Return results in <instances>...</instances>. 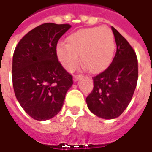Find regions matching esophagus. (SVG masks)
I'll return each instance as SVG.
<instances>
[{"instance_id":"esophagus-1","label":"esophagus","mask_w":152,"mask_h":152,"mask_svg":"<svg viewBox=\"0 0 152 152\" xmlns=\"http://www.w3.org/2000/svg\"><path fill=\"white\" fill-rule=\"evenodd\" d=\"M81 76V75H74L73 80H74V81H78V79H79Z\"/></svg>"}]
</instances>
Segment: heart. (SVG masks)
Segmentation results:
<instances>
[{
  "mask_svg": "<svg viewBox=\"0 0 152 152\" xmlns=\"http://www.w3.org/2000/svg\"><path fill=\"white\" fill-rule=\"evenodd\" d=\"M115 52V40L112 30L105 27L80 29L66 38V45L56 46V55L62 66L73 71L79 62L92 73L105 70L112 62Z\"/></svg>",
  "mask_w": 152,
  "mask_h": 152,
  "instance_id": "obj_1",
  "label": "heart"
}]
</instances>
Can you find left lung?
Masks as SVG:
<instances>
[{
    "label": "left lung",
    "instance_id": "obj_1",
    "mask_svg": "<svg viewBox=\"0 0 152 152\" xmlns=\"http://www.w3.org/2000/svg\"><path fill=\"white\" fill-rule=\"evenodd\" d=\"M111 28L117 45L116 54L110 66L92 78L93 89L86 98L90 111L106 119L122 114L131 101L138 80L134 50L116 29Z\"/></svg>",
    "mask_w": 152,
    "mask_h": 152
}]
</instances>
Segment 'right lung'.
I'll return each instance as SVG.
<instances>
[{
  "instance_id": "add662e5",
  "label": "right lung",
  "mask_w": 152,
  "mask_h": 152,
  "mask_svg": "<svg viewBox=\"0 0 152 152\" xmlns=\"http://www.w3.org/2000/svg\"><path fill=\"white\" fill-rule=\"evenodd\" d=\"M71 27L70 24H41L24 35L14 50V92L24 111L36 120L55 117L73 84L72 76L56 55L58 41Z\"/></svg>"
}]
</instances>
